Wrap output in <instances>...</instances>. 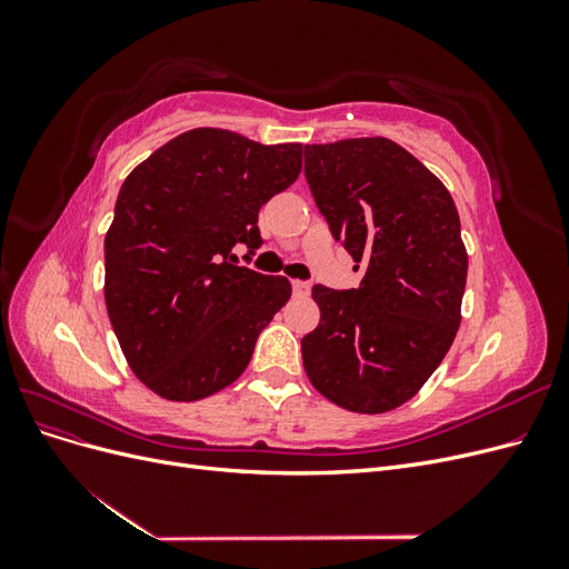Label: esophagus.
I'll use <instances>...</instances> for the list:
<instances>
[{"label":"esophagus","instance_id":"esophagus-1","mask_svg":"<svg viewBox=\"0 0 569 569\" xmlns=\"http://www.w3.org/2000/svg\"><path fill=\"white\" fill-rule=\"evenodd\" d=\"M291 291H295V297H308V295H311V282L295 280V282H291Z\"/></svg>","mask_w":569,"mask_h":569}]
</instances>
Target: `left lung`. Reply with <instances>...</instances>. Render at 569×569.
<instances>
[{
    "instance_id": "left-lung-1",
    "label": "left lung",
    "mask_w": 569,
    "mask_h": 569,
    "mask_svg": "<svg viewBox=\"0 0 569 569\" xmlns=\"http://www.w3.org/2000/svg\"><path fill=\"white\" fill-rule=\"evenodd\" d=\"M306 180L363 280L313 287L320 322L301 339L311 385L377 416L403 406L439 368L460 327L468 251L449 189L387 137L306 144Z\"/></svg>"
}]
</instances>
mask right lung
I'll return each instance as SVG.
<instances>
[{
	"label": "right lung",
	"mask_w": 569,
	"mask_h": 569,
	"mask_svg": "<svg viewBox=\"0 0 569 569\" xmlns=\"http://www.w3.org/2000/svg\"><path fill=\"white\" fill-rule=\"evenodd\" d=\"M301 144L187 130L137 166L104 239V299L130 370L168 401L232 385L291 297L282 274L234 266L261 247L258 211L301 173Z\"/></svg>",
	"instance_id": "obj_1"
}]
</instances>
